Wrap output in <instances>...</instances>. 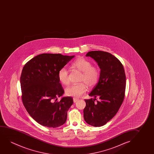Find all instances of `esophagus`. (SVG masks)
Instances as JSON below:
<instances>
[{
    "label": "esophagus",
    "instance_id": "1",
    "mask_svg": "<svg viewBox=\"0 0 154 154\" xmlns=\"http://www.w3.org/2000/svg\"><path fill=\"white\" fill-rule=\"evenodd\" d=\"M78 100H79V99H77V98H73V100H74V103H76L77 101H78Z\"/></svg>",
    "mask_w": 154,
    "mask_h": 154
}]
</instances>
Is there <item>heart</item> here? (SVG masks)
<instances>
[{
    "label": "heart",
    "mask_w": 154,
    "mask_h": 154,
    "mask_svg": "<svg viewBox=\"0 0 154 154\" xmlns=\"http://www.w3.org/2000/svg\"><path fill=\"white\" fill-rule=\"evenodd\" d=\"M72 66L82 72L80 81L84 82L67 87L65 89L66 95L78 98L86 91V84L89 87H93L97 84L100 77V70L96 66H91L90 61L82 57L76 59L72 63ZM58 78L62 84L67 85L69 84V73L66 68L60 69L58 72Z\"/></svg>",
    "instance_id": "b5f03b06"
}]
</instances>
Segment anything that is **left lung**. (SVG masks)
I'll return each mask as SVG.
<instances>
[{
	"instance_id": "1",
	"label": "left lung",
	"mask_w": 154,
	"mask_h": 154,
	"mask_svg": "<svg viewBox=\"0 0 154 154\" xmlns=\"http://www.w3.org/2000/svg\"><path fill=\"white\" fill-rule=\"evenodd\" d=\"M86 57L97 62L100 69L99 80L89 94L94 99H85L84 109L85 122L91 126L100 127L115 116L124 101L126 88L124 68L115 56L103 51H91ZM100 99L97 103L95 98Z\"/></svg>"
}]
</instances>
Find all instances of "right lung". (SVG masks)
I'll return each instance as SVG.
<instances>
[{
    "instance_id": "right-lung-1",
    "label": "right lung",
    "mask_w": 154,
    "mask_h": 154,
    "mask_svg": "<svg viewBox=\"0 0 154 154\" xmlns=\"http://www.w3.org/2000/svg\"><path fill=\"white\" fill-rule=\"evenodd\" d=\"M74 57L42 54L30 59L23 68L20 86L23 105L32 118L42 126L56 128L67 120L73 99L65 97L57 101V97L64 93L58 72Z\"/></svg>"
}]
</instances>
